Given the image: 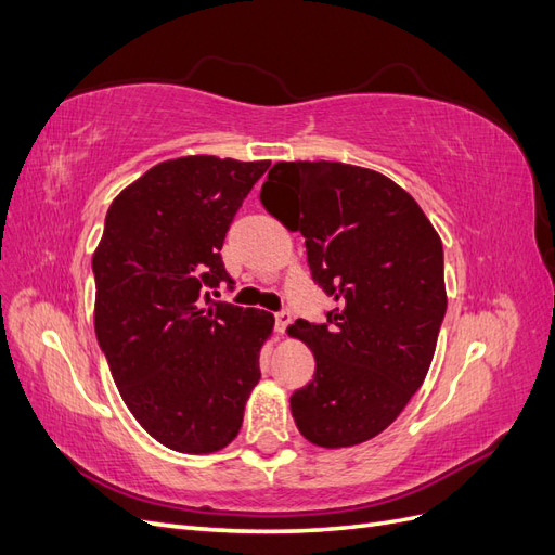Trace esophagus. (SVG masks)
Masks as SVG:
<instances>
[{
    "instance_id": "34e87169",
    "label": "esophagus",
    "mask_w": 555,
    "mask_h": 555,
    "mask_svg": "<svg viewBox=\"0 0 555 555\" xmlns=\"http://www.w3.org/2000/svg\"><path fill=\"white\" fill-rule=\"evenodd\" d=\"M289 324H292V312H287V310L275 312V331H278V333L287 331Z\"/></svg>"
}]
</instances>
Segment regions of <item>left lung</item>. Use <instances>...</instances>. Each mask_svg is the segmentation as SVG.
Listing matches in <instances>:
<instances>
[{
  "label": "left lung",
  "instance_id": "obj_1",
  "mask_svg": "<svg viewBox=\"0 0 555 555\" xmlns=\"http://www.w3.org/2000/svg\"><path fill=\"white\" fill-rule=\"evenodd\" d=\"M261 204L304 233L312 280L335 300L324 324L289 326L314 354L294 422L312 444H361L426 379L447 312L442 241L405 190L351 164L278 162Z\"/></svg>",
  "mask_w": 555,
  "mask_h": 555
}]
</instances>
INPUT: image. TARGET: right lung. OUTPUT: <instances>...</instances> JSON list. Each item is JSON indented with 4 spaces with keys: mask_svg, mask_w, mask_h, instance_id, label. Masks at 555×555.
<instances>
[{
    "mask_svg": "<svg viewBox=\"0 0 555 555\" xmlns=\"http://www.w3.org/2000/svg\"><path fill=\"white\" fill-rule=\"evenodd\" d=\"M271 162L153 166L115 196L92 257L94 331L125 405L157 442L212 453L236 438L273 314L217 304L220 249ZM215 294V292H212Z\"/></svg>",
    "mask_w": 555,
    "mask_h": 555,
    "instance_id": "add662e5",
    "label": "right lung"
}]
</instances>
